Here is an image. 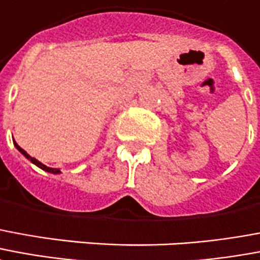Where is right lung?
Wrapping results in <instances>:
<instances>
[{"instance_id":"right-lung-1","label":"right lung","mask_w":260,"mask_h":260,"mask_svg":"<svg viewBox=\"0 0 260 260\" xmlns=\"http://www.w3.org/2000/svg\"><path fill=\"white\" fill-rule=\"evenodd\" d=\"M13 143H15V146H16V149L19 150V151H20V153H22V154L24 155L26 158L30 159V161H31L32 164L37 165L38 168L44 169V171H47V172H51V174H60V169H57V168H49V167H47V165H44V164H42V162H40L38 159H36V158H34V157H31V155H28L27 153H26V151H24V150H23L22 147H20V146L17 145L16 142H13Z\"/></svg>"}]
</instances>
